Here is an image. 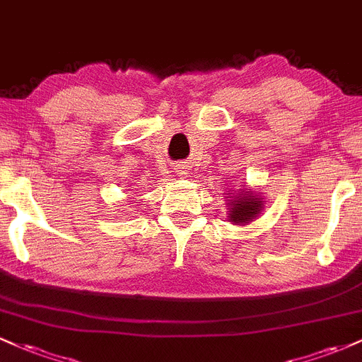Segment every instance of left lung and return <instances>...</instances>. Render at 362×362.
<instances>
[{
  "label": "left lung",
  "mask_w": 362,
  "mask_h": 362,
  "mask_svg": "<svg viewBox=\"0 0 362 362\" xmlns=\"http://www.w3.org/2000/svg\"><path fill=\"white\" fill-rule=\"evenodd\" d=\"M226 220L233 225H249L259 218L264 211V197L259 190H252L249 185H240V189L226 190Z\"/></svg>",
  "instance_id": "obj_1"
}]
</instances>
